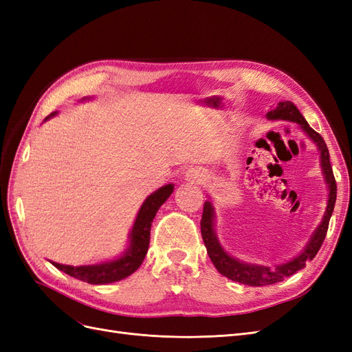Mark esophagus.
Here are the masks:
<instances>
[{
    "label": "esophagus",
    "instance_id": "obj_1",
    "mask_svg": "<svg viewBox=\"0 0 352 352\" xmlns=\"http://www.w3.org/2000/svg\"><path fill=\"white\" fill-rule=\"evenodd\" d=\"M206 179H207V173L201 168H189L185 173V180H188V182L201 184L202 180H206Z\"/></svg>",
    "mask_w": 352,
    "mask_h": 352
}]
</instances>
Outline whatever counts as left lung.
<instances>
[{"label":"left lung","instance_id":"obj_1","mask_svg":"<svg viewBox=\"0 0 352 352\" xmlns=\"http://www.w3.org/2000/svg\"><path fill=\"white\" fill-rule=\"evenodd\" d=\"M265 117H267V120L294 122L300 126V129L308 138H310V141L317 146V151L320 154V167H322V173L324 176V184L327 185L329 194H327V207L323 214V219L320 221V225H318L313 232L310 239H308L304 250L298 254L296 257L291 258L289 261H285L282 264H276L274 267H269V265H263V264L245 263L235 257H232V255L221 247V243L216 235V229H214L216 211H214V207H212V202L211 199H207L204 202V211H202V219H201V235H202V241L206 243L210 260L212 261V264H214V267L220 274L226 276V278L230 280H235L250 286L278 283L286 278H289V276H292L294 273L304 269L307 261H311L322 247L327 228H329V220L332 217L333 207L336 202V182L333 177L332 166H330L329 150L323 138L314 129H311L310 124H308L307 120L304 119V116L291 101L279 102L274 109H270L267 113H265Z\"/></svg>","mask_w":352,"mask_h":352}]
</instances>
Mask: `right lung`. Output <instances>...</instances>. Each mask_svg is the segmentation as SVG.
Instances as JSON below:
<instances>
[{
  "mask_svg": "<svg viewBox=\"0 0 352 352\" xmlns=\"http://www.w3.org/2000/svg\"><path fill=\"white\" fill-rule=\"evenodd\" d=\"M85 100H91V98L85 97L82 101ZM54 116H57V111L51 113L44 122L50 120L51 117ZM173 189H175V185L168 184L158 188L151 195L146 197L133 221V226L129 233V243H127V248L117 258L102 261L98 264L78 265V267H74V265L58 264L54 261H51V264L58 270L72 276V278L85 280L91 285H105V283L119 282L127 278V276H131L132 273H135L138 269H140V265L145 258L148 245H150V232H151L153 220L157 214L158 208L164 204L170 195H172Z\"/></svg>",
  "mask_w": 352,
  "mask_h": 352,
  "instance_id": "right-lung-1",
  "label": "right lung"
}]
</instances>
